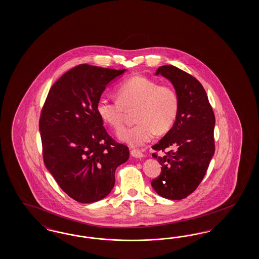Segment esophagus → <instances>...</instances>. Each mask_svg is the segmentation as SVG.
Returning <instances> with one entry per match:
<instances>
[{"mask_svg": "<svg viewBox=\"0 0 259 259\" xmlns=\"http://www.w3.org/2000/svg\"><path fill=\"white\" fill-rule=\"evenodd\" d=\"M131 155H132V157H136V158L144 157V154H143L141 151H140V150H132V151H131Z\"/></svg>", "mask_w": 259, "mask_h": 259, "instance_id": "1", "label": "esophagus"}]
</instances>
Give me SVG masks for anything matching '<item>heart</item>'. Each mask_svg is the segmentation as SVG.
Listing matches in <instances>:
<instances>
[{"instance_id":"b5f03b06","label":"heart","mask_w":259,"mask_h":259,"mask_svg":"<svg viewBox=\"0 0 259 259\" xmlns=\"http://www.w3.org/2000/svg\"><path fill=\"white\" fill-rule=\"evenodd\" d=\"M117 98L116 101L101 99L97 103V112L105 123L118 130L123 123L125 110L136 107L137 123L118 133V140L132 147L145 145L156 133L168 132L179 114L177 92L142 76L124 80L117 89Z\"/></svg>"}]
</instances>
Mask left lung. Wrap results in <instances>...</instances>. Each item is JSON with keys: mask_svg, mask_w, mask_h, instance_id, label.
<instances>
[{"mask_svg": "<svg viewBox=\"0 0 259 259\" xmlns=\"http://www.w3.org/2000/svg\"><path fill=\"white\" fill-rule=\"evenodd\" d=\"M172 82L180 99V109L172 128L152 148L156 151L175 147L158 157L161 172L151 182L157 195L181 200L192 194L209 167L214 154L213 129L215 118L201 83L188 73L172 65L157 68Z\"/></svg>", "mask_w": 259, "mask_h": 259, "instance_id": "1", "label": "left lung"}]
</instances>
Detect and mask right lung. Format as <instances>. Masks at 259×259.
<instances>
[{
  "instance_id": "add662e5",
  "label": "right lung",
  "mask_w": 259,
  "mask_h": 259,
  "mask_svg": "<svg viewBox=\"0 0 259 259\" xmlns=\"http://www.w3.org/2000/svg\"><path fill=\"white\" fill-rule=\"evenodd\" d=\"M126 69L80 64L52 85L39 118L44 161L65 194L80 203L99 201L115 185L117 167L129 158L102 126L97 103Z\"/></svg>"
}]
</instances>
